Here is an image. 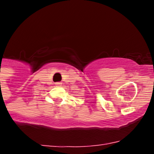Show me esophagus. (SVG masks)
<instances>
[{"label":"esophagus","instance_id":"esophagus-1","mask_svg":"<svg viewBox=\"0 0 154 154\" xmlns=\"http://www.w3.org/2000/svg\"><path fill=\"white\" fill-rule=\"evenodd\" d=\"M61 84H62L61 82H57V83H56V85H57V86H60Z\"/></svg>","mask_w":154,"mask_h":154}]
</instances>
